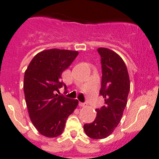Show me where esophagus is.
Wrapping results in <instances>:
<instances>
[{
  "label": "esophagus",
  "mask_w": 159,
  "mask_h": 159,
  "mask_svg": "<svg viewBox=\"0 0 159 159\" xmlns=\"http://www.w3.org/2000/svg\"><path fill=\"white\" fill-rule=\"evenodd\" d=\"M79 105L81 107H85L87 106V103H85V102H79Z\"/></svg>",
  "instance_id": "esophagus-1"
}]
</instances>
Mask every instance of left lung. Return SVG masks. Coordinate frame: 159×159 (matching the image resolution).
Wrapping results in <instances>:
<instances>
[{"mask_svg": "<svg viewBox=\"0 0 159 159\" xmlns=\"http://www.w3.org/2000/svg\"><path fill=\"white\" fill-rule=\"evenodd\" d=\"M97 50L102 73L99 94L105 99V104L96 109L94 122L84 125V129L88 137L102 139L110 135L121 120L130 85L127 66L120 56L106 48Z\"/></svg>", "mask_w": 159, "mask_h": 159, "instance_id": "1", "label": "left lung"}]
</instances>
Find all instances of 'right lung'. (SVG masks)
Instances as JSON below:
<instances>
[{
	"label": "right lung",
	"mask_w": 159,
	"mask_h": 159,
	"mask_svg": "<svg viewBox=\"0 0 159 159\" xmlns=\"http://www.w3.org/2000/svg\"><path fill=\"white\" fill-rule=\"evenodd\" d=\"M77 51L43 50L33 57L24 77V92L29 118L38 132L48 138L62 134L67 117L78 105L77 99L58 95L65 86L61 75L76 58Z\"/></svg>",
	"instance_id": "1"
}]
</instances>
